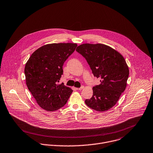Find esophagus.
<instances>
[{
    "mask_svg": "<svg viewBox=\"0 0 153 153\" xmlns=\"http://www.w3.org/2000/svg\"><path fill=\"white\" fill-rule=\"evenodd\" d=\"M84 87L82 86V87H81L80 88H76V90H82L84 89Z\"/></svg>",
    "mask_w": 153,
    "mask_h": 153,
    "instance_id": "obj_1",
    "label": "esophagus"
}]
</instances>
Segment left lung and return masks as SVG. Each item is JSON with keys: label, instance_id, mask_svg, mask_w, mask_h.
<instances>
[{"label": "left lung", "instance_id": "obj_1", "mask_svg": "<svg viewBox=\"0 0 153 153\" xmlns=\"http://www.w3.org/2000/svg\"><path fill=\"white\" fill-rule=\"evenodd\" d=\"M76 51L86 59L94 76L101 79L85 104L98 112L109 110L126 89L129 74L126 60L118 51L103 44H82Z\"/></svg>", "mask_w": 153, "mask_h": 153}]
</instances>
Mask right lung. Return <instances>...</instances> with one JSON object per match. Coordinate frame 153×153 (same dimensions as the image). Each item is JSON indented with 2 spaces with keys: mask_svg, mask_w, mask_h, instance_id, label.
Listing matches in <instances>:
<instances>
[{
  "mask_svg": "<svg viewBox=\"0 0 153 153\" xmlns=\"http://www.w3.org/2000/svg\"><path fill=\"white\" fill-rule=\"evenodd\" d=\"M76 43H52L36 49L27 62L26 85L38 104L47 111H55L67 102L73 90L57 84L63 65L75 51Z\"/></svg>",
  "mask_w": 153,
  "mask_h": 153,
  "instance_id": "right-lung-1",
  "label": "right lung"
}]
</instances>
